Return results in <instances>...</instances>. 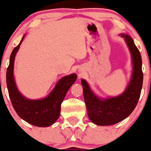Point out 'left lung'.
Masks as SVG:
<instances>
[{"mask_svg":"<svg viewBox=\"0 0 151 151\" xmlns=\"http://www.w3.org/2000/svg\"><path fill=\"white\" fill-rule=\"evenodd\" d=\"M120 35L125 38L133 62L132 76L124 92L119 96L101 99L91 90L87 82L81 80L88 116L98 126H111L128 117L135 109L141 94L143 82L141 54L130 36L124 34Z\"/></svg>","mask_w":151,"mask_h":151,"instance_id":"obj_1","label":"left lung"}]
</instances>
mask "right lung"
<instances>
[{
    "label": "right lung",
    "mask_w": 151,
    "mask_h": 151,
    "mask_svg": "<svg viewBox=\"0 0 151 151\" xmlns=\"http://www.w3.org/2000/svg\"><path fill=\"white\" fill-rule=\"evenodd\" d=\"M13 49L6 70V84L12 104L19 117L27 123L38 127L51 126L59 118L61 104L68 89L75 83L76 74H70L61 78L56 86L46 98L40 100H29L20 94L16 86L13 74L14 57L23 42Z\"/></svg>",
    "instance_id": "obj_1"
}]
</instances>
